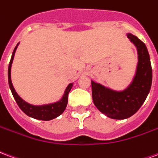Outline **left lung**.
<instances>
[{"instance_id": "1", "label": "left lung", "mask_w": 158, "mask_h": 158, "mask_svg": "<svg viewBox=\"0 0 158 158\" xmlns=\"http://www.w3.org/2000/svg\"><path fill=\"white\" fill-rule=\"evenodd\" d=\"M135 46L138 62L132 81L123 90H115L91 80L93 102L100 112L113 119H125L140 108L148 96L152 81V69L146 45L135 35L127 33Z\"/></svg>"}]
</instances>
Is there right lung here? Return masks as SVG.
Returning a JSON list of instances; mask_svg holds the SVG:
<instances>
[{
    "label": "right lung",
    "instance_id": "add662e5",
    "mask_svg": "<svg viewBox=\"0 0 158 158\" xmlns=\"http://www.w3.org/2000/svg\"><path fill=\"white\" fill-rule=\"evenodd\" d=\"M19 45V42L17 44L16 47L12 52L11 61L9 62L8 66V84L10 89L12 91V94L16 102L19 105L20 109L22 110L26 115L31 117L33 118L39 119V120H44V121H49L56 118L60 116L64 110L66 109V106L68 105V98H69V93L72 89L73 83H70L69 85L67 86L64 94L62 95L61 99L56 102L48 103V104H43V105H33L30 103L27 102L24 100H23L20 96L16 92L14 87L12 85V79H11V69H12V64L13 62V58L15 56L16 50Z\"/></svg>",
    "mask_w": 158,
    "mask_h": 158
}]
</instances>
